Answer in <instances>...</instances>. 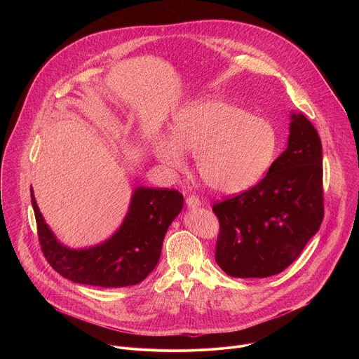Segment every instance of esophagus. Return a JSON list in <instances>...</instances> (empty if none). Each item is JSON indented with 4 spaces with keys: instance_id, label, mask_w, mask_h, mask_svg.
<instances>
[{
    "instance_id": "esophagus-1",
    "label": "esophagus",
    "mask_w": 359,
    "mask_h": 359,
    "mask_svg": "<svg viewBox=\"0 0 359 359\" xmlns=\"http://www.w3.org/2000/svg\"><path fill=\"white\" fill-rule=\"evenodd\" d=\"M186 204H187V208H191V209H194V208H198V206H201V201H200V198L197 197V196H187L186 197Z\"/></svg>"
}]
</instances>
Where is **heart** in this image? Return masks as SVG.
I'll use <instances>...</instances> for the list:
<instances>
[{
  "label": "heart",
  "mask_w": 359,
  "mask_h": 359,
  "mask_svg": "<svg viewBox=\"0 0 359 359\" xmlns=\"http://www.w3.org/2000/svg\"><path fill=\"white\" fill-rule=\"evenodd\" d=\"M277 135L263 118L220 99H200L173 116L172 137L153 142V155L175 172L194 155L196 169L210 190L237 194L257 183L274 161Z\"/></svg>",
  "instance_id": "1"
}]
</instances>
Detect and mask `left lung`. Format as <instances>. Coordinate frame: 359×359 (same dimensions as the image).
<instances>
[{"instance_id":"8db88e82","label":"left lung","mask_w":359,"mask_h":359,"mask_svg":"<svg viewBox=\"0 0 359 359\" xmlns=\"http://www.w3.org/2000/svg\"><path fill=\"white\" fill-rule=\"evenodd\" d=\"M220 231L216 263L230 277L266 278L284 271L324 219L323 146L302 114H291L287 149L266 177L213 206Z\"/></svg>"}]
</instances>
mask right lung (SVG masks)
<instances>
[{
    "instance_id": "add662e5",
    "label": "right lung",
    "mask_w": 359,
    "mask_h": 359,
    "mask_svg": "<svg viewBox=\"0 0 359 359\" xmlns=\"http://www.w3.org/2000/svg\"><path fill=\"white\" fill-rule=\"evenodd\" d=\"M39 244L46 262L62 277L86 285L121 288L143 281L156 267L165 234L183 209V194L175 189L136 187L129 210L115 234L89 248H69L45 223L34 191Z\"/></svg>"
}]
</instances>
